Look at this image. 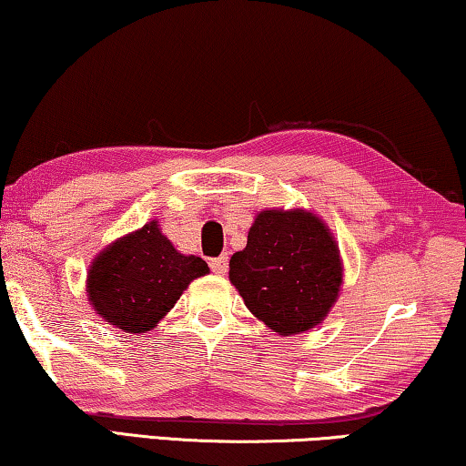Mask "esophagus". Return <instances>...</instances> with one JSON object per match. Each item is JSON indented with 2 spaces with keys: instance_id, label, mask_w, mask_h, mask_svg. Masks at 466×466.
<instances>
[{
  "instance_id": "obj_1",
  "label": "esophagus",
  "mask_w": 466,
  "mask_h": 466,
  "mask_svg": "<svg viewBox=\"0 0 466 466\" xmlns=\"http://www.w3.org/2000/svg\"><path fill=\"white\" fill-rule=\"evenodd\" d=\"M208 266L215 274H226L228 272V255H219V258L208 259Z\"/></svg>"
}]
</instances>
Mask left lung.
Masks as SVG:
<instances>
[{"label": "left lung", "instance_id": "obj_1", "mask_svg": "<svg viewBox=\"0 0 466 466\" xmlns=\"http://www.w3.org/2000/svg\"><path fill=\"white\" fill-rule=\"evenodd\" d=\"M230 280L255 317L280 336L320 323L338 299L342 266L336 240L304 211H264L230 259Z\"/></svg>", "mask_w": 466, "mask_h": 466}]
</instances>
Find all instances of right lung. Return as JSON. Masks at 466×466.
<instances>
[{
    "label": "right lung",
    "mask_w": 466,
    "mask_h": 466,
    "mask_svg": "<svg viewBox=\"0 0 466 466\" xmlns=\"http://www.w3.org/2000/svg\"><path fill=\"white\" fill-rule=\"evenodd\" d=\"M207 272L205 259L181 255L152 221L95 259L88 296L107 323L143 333L165 317L194 279Z\"/></svg>",
    "instance_id": "obj_1"
}]
</instances>
